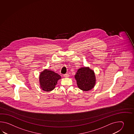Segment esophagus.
Listing matches in <instances>:
<instances>
[{"instance_id": "1", "label": "esophagus", "mask_w": 134, "mask_h": 134, "mask_svg": "<svg viewBox=\"0 0 134 134\" xmlns=\"http://www.w3.org/2000/svg\"><path fill=\"white\" fill-rule=\"evenodd\" d=\"M69 76V75L68 74V73H67V74H65L64 75V77H68Z\"/></svg>"}]
</instances>
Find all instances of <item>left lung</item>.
<instances>
[{
  "mask_svg": "<svg viewBox=\"0 0 134 134\" xmlns=\"http://www.w3.org/2000/svg\"><path fill=\"white\" fill-rule=\"evenodd\" d=\"M75 78L77 80L79 88L83 91H88L94 88L96 83V77L94 71L88 67L79 68Z\"/></svg>",
  "mask_w": 134,
  "mask_h": 134,
  "instance_id": "1",
  "label": "left lung"
}]
</instances>
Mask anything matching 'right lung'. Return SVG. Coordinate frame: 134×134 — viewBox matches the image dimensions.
<instances>
[{"label":"right lung","instance_id":"right-lung-1","mask_svg":"<svg viewBox=\"0 0 134 134\" xmlns=\"http://www.w3.org/2000/svg\"><path fill=\"white\" fill-rule=\"evenodd\" d=\"M61 79V77L57 73L51 70L45 69L40 74V87L44 91H51L55 88L57 81Z\"/></svg>","mask_w":134,"mask_h":134}]
</instances>
